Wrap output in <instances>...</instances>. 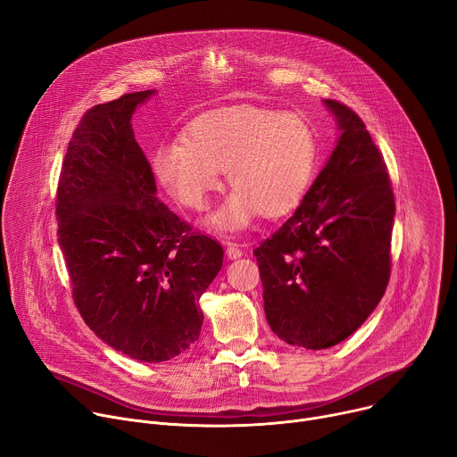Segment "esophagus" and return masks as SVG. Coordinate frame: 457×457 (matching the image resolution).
<instances>
[{
    "instance_id": "esophagus-1",
    "label": "esophagus",
    "mask_w": 457,
    "mask_h": 457,
    "mask_svg": "<svg viewBox=\"0 0 457 457\" xmlns=\"http://www.w3.org/2000/svg\"><path fill=\"white\" fill-rule=\"evenodd\" d=\"M226 255H228V259H238V257H242L245 255V250H242L237 242H226Z\"/></svg>"
}]
</instances>
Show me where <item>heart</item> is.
<instances>
[{
  "mask_svg": "<svg viewBox=\"0 0 457 457\" xmlns=\"http://www.w3.org/2000/svg\"><path fill=\"white\" fill-rule=\"evenodd\" d=\"M316 167V137L294 113L238 104L195 119L186 137L163 141L154 172L169 193L191 209H204L222 184L233 193L212 212L217 229L246 228L259 212L283 217L307 195Z\"/></svg>",
  "mask_w": 457,
  "mask_h": 457,
  "instance_id": "obj_1",
  "label": "heart"
}]
</instances>
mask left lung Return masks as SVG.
<instances>
[{
    "label": "left lung",
    "mask_w": 457,
    "mask_h": 457,
    "mask_svg": "<svg viewBox=\"0 0 457 457\" xmlns=\"http://www.w3.org/2000/svg\"><path fill=\"white\" fill-rule=\"evenodd\" d=\"M340 137L294 215L253 252L264 314L278 337L327 349L370 318L389 281L395 200L363 120L323 101Z\"/></svg>",
    "instance_id": "obj_1"
}]
</instances>
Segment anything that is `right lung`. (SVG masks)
<instances>
[{
  "instance_id": "right-lung-1",
  "label": "right lung",
  "mask_w": 457,
  "mask_h": 457,
  "mask_svg": "<svg viewBox=\"0 0 457 457\" xmlns=\"http://www.w3.org/2000/svg\"><path fill=\"white\" fill-rule=\"evenodd\" d=\"M154 89L84 113L56 193L58 246L75 305L112 349L158 363L200 337L198 299L222 268L217 240L191 231L156 196V179L132 130Z\"/></svg>"
}]
</instances>
